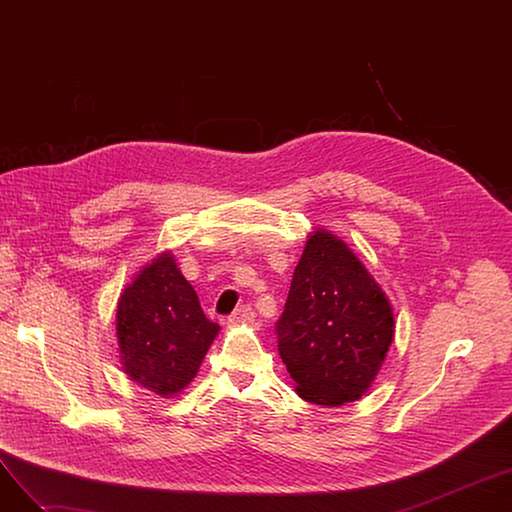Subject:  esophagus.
Here are the masks:
<instances>
[{"instance_id":"1","label":"esophagus","mask_w":512,"mask_h":512,"mask_svg":"<svg viewBox=\"0 0 512 512\" xmlns=\"http://www.w3.org/2000/svg\"><path fill=\"white\" fill-rule=\"evenodd\" d=\"M255 319V313L251 307H240L238 311H234L230 317H228V326H249L253 324Z\"/></svg>"}]
</instances>
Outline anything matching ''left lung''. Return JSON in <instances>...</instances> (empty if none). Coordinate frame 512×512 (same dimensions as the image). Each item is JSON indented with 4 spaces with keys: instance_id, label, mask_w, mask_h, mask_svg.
<instances>
[{
    "instance_id": "obj_1",
    "label": "left lung",
    "mask_w": 512,
    "mask_h": 512,
    "mask_svg": "<svg viewBox=\"0 0 512 512\" xmlns=\"http://www.w3.org/2000/svg\"><path fill=\"white\" fill-rule=\"evenodd\" d=\"M280 357L301 398L321 407L359 400L394 338L382 286L336 234L315 228L294 267L276 326Z\"/></svg>"
}]
</instances>
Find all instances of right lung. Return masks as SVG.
<instances>
[{
	"label": "right lung",
	"mask_w": 512,
	"mask_h": 512,
	"mask_svg": "<svg viewBox=\"0 0 512 512\" xmlns=\"http://www.w3.org/2000/svg\"><path fill=\"white\" fill-rule=\"evenodd\" d=\"M218 332L168 249L120 292L116 336L122 369L159 398H174L195 380Z\"/></svg>",
	"instance_id": "obj_1"
}]
</instances>
